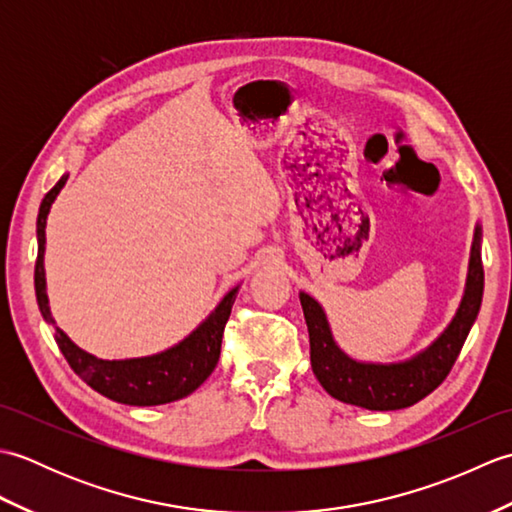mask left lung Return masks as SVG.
<instances>
[{"mask_svg": "<svg viewBox=\"0 0 512 512\" xmlns=\"http://www.w3.org/2000/svg\"><path fill=\"white\" fill-rule=\"evenodd\" d=\"M484 295L482 226L475 224L469 273L460 308L436 341L398 363H367L345 354L334 341L328 314L308 292H299L303 317L310 334V363L321 387L336 400L372 411H394L416 405L429 396L458 358L469 336Z\"/></svg>", "mask_w": 512, "mask_h": 512, "instance_id": "obj_1", "label": "left lung"}]
</instances>
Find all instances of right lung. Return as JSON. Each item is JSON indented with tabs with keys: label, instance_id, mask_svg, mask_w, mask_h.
<instances>
[{
	"label": "right lung",
	"instance_id": "1",
	"mask_svg": "<svg viewBox=\"0 0 512 512\" xmlns=\"http://www.w3.org/2000/svg\"><path fill=\"white\" fill-rule=\"evenodd\" d=\"M68 182V173L46 193L41 200L37 215V264H35V292L41 317L46 323L54 325L52 312L46 295V268H43V255H46V222L52 202L57 200L59 191ZM239 286L231 288L217 303L215 310L206 317L198 328L169 350L138 356L121 358V361H105L81 350L68 334L54 325V341H57L65 361L70 363L74 374L83 378L94 391L105 398L123 405L134 407H154L165 402L180 400L193 394L206 378L211 376L217 361H220V347L224 325L231 317V308L235 303Z\"/></svg>",
	"mask_w": 512,
	"mask_h": 512
}]
</instances>
